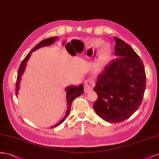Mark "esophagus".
I'll list each match as a JSON object with an SVG mask.
<instances>
[{
	"label": "esophagus",
	"instance_id": "obj_1",
	"mask_svg": "<svg viewBox=\"0 0 159 159\" xmlns=\"http://www.w3.org/2000/svg\"><path fill=\"white\" fill-rule=\"evenodd\" d=\"M95 85V83L93 80L88 79L84 82V89L85 92H89L90 90H91Z\"/></svg>",
	"mask_w": 159,
	"mask_h": 159
}]
</instances>
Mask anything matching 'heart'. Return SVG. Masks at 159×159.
I'll return each mask as SVG.
<instances>
[{"label": "heart", "mask_w": 159, "mask_h": 159, "mask_svg": "<svg viewBox=\"0 0 159 159\" xmlns=\"http://www.w3.org/2000/svg\"><path fill=\"white\" fill-rule=\"evenodd\" d=\"M101 43V40H99V41L97 43V44ZM110 54H111V48H110L109 45L104 44L101 47V50L99 51V53H98L99 60H98V63L97 66L98 68L101 66L103 63L107 60V58L109 57Z\"/></svg>", "instance_id": "heart-1"}]
</instances>
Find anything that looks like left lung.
<instances>
[{
	"label": "left lung",
	"instance_id": "8db88e82",
	"mask_svg": "<svg viewBox=\"0 0 159 159\" xmlns=\"http://www.w3.org/2000/svg\"><path fill=\"white\" fill-rule=\"evenodd\" d=\"M116 58L98 76L94 90L98 98L93 108L102 119L120 122L132 115L141 105L146 88L143 61L133 48L115 37Z\"/></svg>",
	"mask_w": 159,
	"mask_h": 159
}]
</instances>
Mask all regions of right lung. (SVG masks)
<instances>
[{"label":"right lung","mask_w":159,"mask_h":159,"mask_svg":"<svg viewBox=\"0 0 159 159\" xmlns=\"http://www.w3.org/2000/svg\"><path fill=\"white\" fill-rule=\"evenodd\" d=\"M57 39V37H54L48 38V39H44V40H42L41 42H40L39 44L36 45V46L33 48V50H32V51L26 56V57L24 58V60L22 61L21 64L19 66V70H18V75H17V79H16V96H17V94H18V91H19V84H20V79H21V76H22V74H23V72L25 71V67L26 66V62L29 59V58L31 55V52L36 51V50L39 49L40 47H45V46H49V45L53 44L54 42L56 41ZM83 91H84V88H83V84H80L79 86H78V87L69 86V87H68L66 88V102H67V110L66 111V115L64 117H63V119L59 122H58V124L55 125L54 126H52L51 128L58 126V125H60L62 123V122L65 121V119L69 114L71 105H72V101H73V100L75 98L80 96L81 94H83Z\"/></svg>","instance_id":"right-lung-1"}]
</instances>
